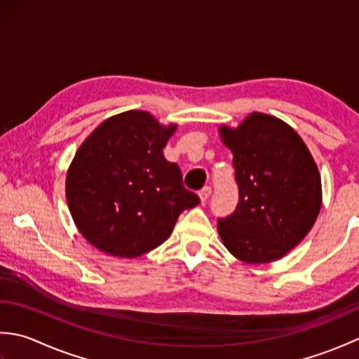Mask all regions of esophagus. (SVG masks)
Segmentation results:
<instances>
[{"label": "esophagus", "instance_id": "obj_1", "mask_svg": "<svg viewBox=\"0 0 359 359\" xmlns=\"http://www.w3.org/2000/svg\"><path fill=\"white\" fill-rule=\"evenodd\" d=\"M211 196V188L210 187H205L202 191L199 193V197H201V202L202 203H207V201H208V197Z\"/></svg>", "mask_w": 359, "mask_h": 359}]
</instances>
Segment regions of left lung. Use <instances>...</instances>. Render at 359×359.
Returning <instances> with one entry per match:
<instances>
[{
	"label": "left lung",
	"instance_id": "8db88e82",
	"mask_svg": "<svg viewBox=\"0 0 359 359\" xmlns=\"http://www.w3.org/2000/svg\"><path fill=\"white\" fill-rule=\"evenodd\" d=\"M233 152L238 208L217 220L225 248L245 264L284 257L315 225L321 211V175L307 144L284 120L251 112L239 126H219Z\"/></svg>",
	"mask_w": 359,
	"mask_h": 359
}]
</instances>
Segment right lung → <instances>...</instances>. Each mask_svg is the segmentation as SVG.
Instances as JSON below:
<instances>
[{
    "mask_svg": "<svg viewBox=\"0 0 359 359\" xmlns=\"http://www.w3.org/2000/svg\"><path fill=\"white\" fill-rule=\"evenodd\" d=\"M177 125L148 111L106 118L80 144L66 175L71 216L90 245L133 259L157 248L180 212L199 205L163 148Z\"/></svg>",
    "mask_w": 359,
    "mask_h": 359,
    "instance_id": "obj_1",
    "label": "right lung"
}]
</instances>
